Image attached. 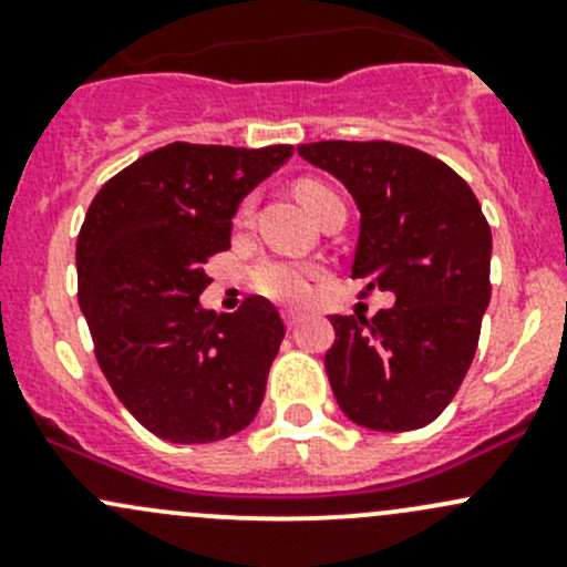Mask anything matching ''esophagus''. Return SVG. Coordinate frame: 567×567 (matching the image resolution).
Returning a JSON list of instances; mask_svg holds the SVG:
<instances>
[{
	"instance_id": "34e87169",
	"label": "esophagus",
	"mask_w": 567,
	"mask_h": 567,
	"mask_svg": "<svg viewBox=\"0 0 567 567\" xmlns=\"http://www.w3.org/2000/svg\"><path fill=\"white\" fill-rule=\"evenodd\" d=\"M282 318H285V323H288V329H293V326H299L301 312H296V310H285V312H282Z\"/></svg>"
}]
</instances>
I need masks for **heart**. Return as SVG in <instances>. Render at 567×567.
Returning a JSON list of instances; mask_svg holds the SVG:
<instances>
[{"mask_svg": "<svg viewBox=\"0 0 567 567\" xmlns=\"http://www.w3.org/2000/svg\"><path fill=\"white\" fill-rule=\"evenodd\" d=\"M296 194H299V199L312 210V214H318L320 205H323L326 199L337 197L326 183L312 181V177H305V181L296 183ZM249 203L244 205V216L249 214ZM312 277H316V266L293 260V257H266V260L257 262L255 271H251L255 288L260 290L262 296H268V299L282 301V305H299V301H305L307 296H310Z\"/></svg>", "mask_w": 567, "mask_h": 567, "instance_id": "heart-1", "label": "heart"}]
</instances>
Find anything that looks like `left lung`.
Returning a JSON list of instances; mask_svg holds the SVG:
<instances>
[{
  "label": "left lung",
  "mask_w": 567,
  "mask_h": 567,
  "mask_svg": "<svg viewBox=\"0 0 567 567\" xmlns=\"http://www.w3.org/2000/svg\"><path fill=\"white\" fill-rule=\"evenodd\" d=\"M299 156L351 192L362 214L353 277L394 305L331 316L326 375L342 414L370 431H416L458 392L491 299V227L439 158L398 142H312Z\"/></svg>",
  "instance_id": "left-lung-1"
}]
</instances>
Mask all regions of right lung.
I'll use <instances>...</instances> for the list:
<instances>
[{"mask_svg": "<svg viewBox=\"0 0 567 567\" xmlns=\"http://www.w3.org/2000/svg\"><path fill=\"white\" fill-rule=\"evenodd\" d=\"M293 156L173 142L104 183L76 241L79 307L120 403L158 439L208 444L244 431L266 394L285 323L249 296L238 312L199 305L205 262L230 249L233 216Z\"/></svg>", "mask_w": 567, "mask_h": 567, "instance_id": "add662e5", "label": "right lung"}]
</instances>
